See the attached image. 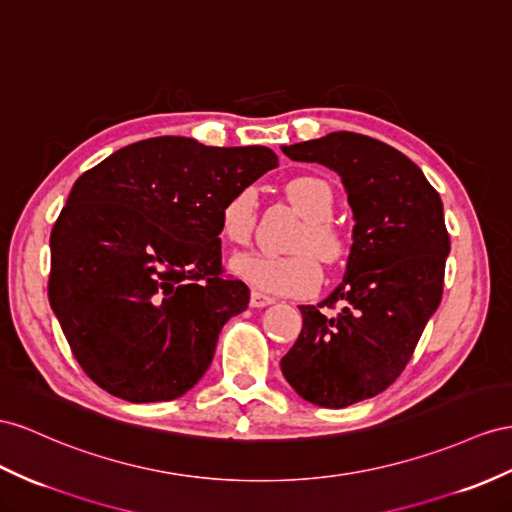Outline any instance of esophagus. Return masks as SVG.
Wrapping results in <instances>:
<instances>
[{
    "instance_id": "obj_1",
    "label": "esophagus",
    "mask_w": 512,
    "mask_h": 512,
    "mask_svg": "<svg viewBox=\"0 0 512 512\" xmlns=\"http://www.w3.org/2000/svg\"><path fill=\"white\" fill-rule=\"evenodd\" d=\"M274 303V298L272 296H266V294H261V292H251V307H255V309H264V307H268V305H272Z\"/></svg>"
}]
</instances>
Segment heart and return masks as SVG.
<instances>
[{"instance_id":"1","label":"heart","mask_w":512,"mask_h":512,"mask_svg":"<svg viewBox=\"0 0 512 512\" xmlns=\"http://www.w3.org/2000/svg\"><path fill=\"white\" fill-rule=\"evenodd\" d=\"M287 199L303 214L305 227L300 229L290 248L292 253H240L231 259L235 277L251 283L257 290L272 294H307L322 279V270L316 255L333 264L344 255L346 244L331 222L333 190L320 177L300 175L285 183ZM257 199L253 190H240L220 207V235L229 244H248L255 227Z\"/></svg>"}]
</instances>
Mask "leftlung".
Wrapping results in <instances>:
<instances>
[{
    "label": "left lung",
    "mask_w": 512,
    "mask_h": 512,
    "mask_svg": "<svg viewBox=\"0 0 512 512\" xmlns=\"http://www.w3.org/2000/svg\"><path fill=\"white\" fill-rule=\"evenodd\" d=\"M281 149L335 170L355 218L342 283L318 307H298L303 331L281 359L300 398L344 409L396 381L441 303L450 255L443 203L422 168L370 136L335 131ZM333 304L343 305L337 317L321 311Z\"/></svg>",
    "instance_id": "1"
}]
</instances>
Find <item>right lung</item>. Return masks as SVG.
<instances>
[{
    "mask_svg": "<svg viewBox=\"0 0 512 512\" xmlns=\"http://www.w3.org/2000/svg\"><path fill=\"white\" fill-rule=\"evenodd\" d=\"M279 157L160 136L90 168L51 231L49 305L77 363L127 402H166L212 365L248 287L220 268V207Z\"/></svg>",
    "mask_w": 512,
    "mask_h": 512,
    "instance_id": "add662e5",
    "label": "right lung"
}]
</instances>
